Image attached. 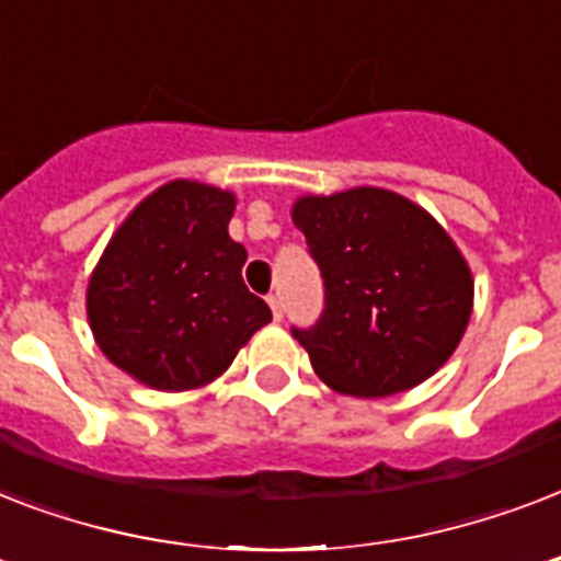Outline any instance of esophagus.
<instances>
[{
	"instance_id": "1",
	"label": "esophagus",
	"mask_w": 561,
	"mask_h": 561,
	"mask_svg": "<svg viewBox=\"0 0 561 561\" xmlns=\"http://www.w3.org/2000/svg\"><path fill=\"white\" fill-rule=\"evenodd\" d=\"M267 306H271L273 311V320H282V317H285V306H282L279 294H271V297H267Z\"/></svg>"
}]
</instances>
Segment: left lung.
I'll return each mask as SVG.
<instances>
[{"label":"left lung","instance_id":"obj_1","mask_svg":"<svg viewBox=\"0 0 561 561\" xmlns=\"http://www.w3.org/2000/svg\"><path fill=\"white\" fill-rule=\"evenodd\" d=\"M290 218L325 282V311L294 337L334 392L381 399L416 387L460 346L474 276L443 224L378 186L302 194Z\"/></svg>","mask_w":561,"mask_h":561}]
</instances>
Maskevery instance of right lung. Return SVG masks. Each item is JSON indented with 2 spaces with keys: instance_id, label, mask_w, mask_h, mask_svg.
<instances>
[{
  "instance_id": "add662e5",
  "label": "right lung",
  "mask_w": 561,
  "mask_h": 561,
  "mask_svg": "<svg viewBox=\"0 0 561 561\" xmlns=\"http://www.w3.org/2000/svg\"><path fill=\"white\" fill-rule=\"evenodd\" d=\"M236 194L169 180L134 206L87 282V320L113 367L160 392L206 387L229 369L271 308L241 279L229 238Z\"/></svg>"
}]
</instances>
